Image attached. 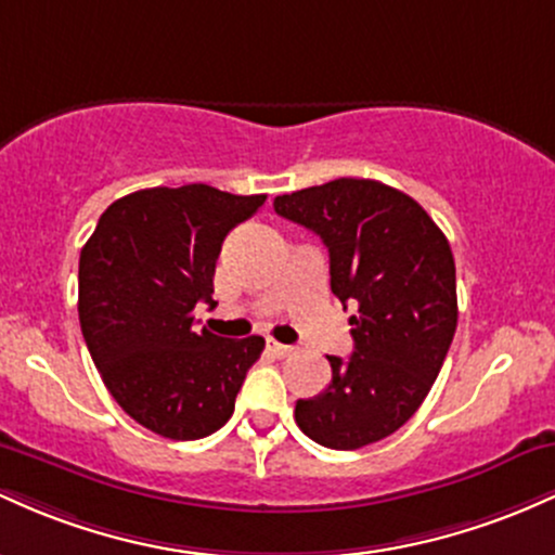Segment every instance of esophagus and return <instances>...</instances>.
Segmentation results:
<instances>
[{"instance_id":"34e87169","label":"esophagus","mask_w":555,"mask_h":555,"mask_svg":"<svg viewBox=\"0 0 555 555\" xmlns=\"http://www.w3.org/2000/svg\"><path fill=\"white\" fill-rule=\"evenodd\" d=\"M267 348H270V351L275 353L278 359H285V357H291V353H296V348H294V346L278 344V340H270V344H267Z\"/></svg>"}]
</instances>
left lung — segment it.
I'll use <instances>...</instances> for the list:
<instances>
[{
    "instance_id": "8db88e82",
    "label": "left lung",
    "mask_w": 555,
    "mask_h": 555,
    "mask_svg": "<svg viewBox=\"0 0 555 555\" xmlns=\"http://www.w3.org/2000/svg\"><path fill=\"white\" fill-rule=\"evenodd\" d=\"M275 211L320 235L330 288L344 309H357L353 353L327 357L333 379L296 401V425L335 451L377 443L422 406L456 333L448 238L412 196L379 180L311 185L278 196Z\"/></svg>"
}]
</instances>
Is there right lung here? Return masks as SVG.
I'll list each match as a JSON object with an SVG mask.
<instances>
[{"mask_svg": "<svg viewBox=\"0 0 555 555\" xmlns=\"http://www.w3.org/2000/svg\"><path fill=\"white\" fill-rule=\"evenodd\" d=\"M204 183L143 189L112 202L78 264V317L104 385L139 425L198 440L235 409L264 338L230 340L198 327L215 307V264L225 235L264 204Z\"/></svg>", "mask_w": 555, "mask_h": 555, "instance_id": "obj_1", "label": "right lung"}]
</instances>
